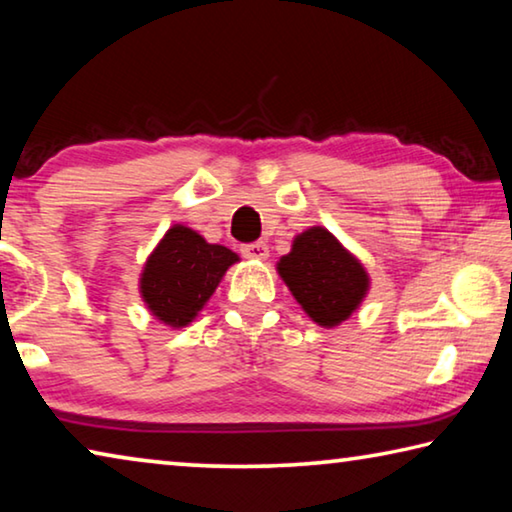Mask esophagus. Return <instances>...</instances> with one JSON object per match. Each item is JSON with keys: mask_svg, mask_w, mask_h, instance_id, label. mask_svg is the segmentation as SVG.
Masks as SVG:
<instances>
[{"mask_svg": "<svg viewBox=\"0 0 512 512\" xmlns=\"http://www.w3.org/2000/svg\"><path fill=\"white\" fill-rule=\"evenodd\" d=\"M241 255L246 259H266L268 257V246L264 241H253V244L241 246Z\"/></svg>", "mask_w": 512, "mask_h": 512, "instance_id": "obj_1", "label": "esophagus"}]
</instances>
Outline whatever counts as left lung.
<instances>
[{
    "mask_svg": "<svg viewBox=\"0 0 512 512\" xmlns=\"http://www.w3.org/2000/svg\"><path fill=\"white\" fill-rule=\"evenodd\" d=\"M277 271L302 309L323 327L348 318L368 291L363 266L325 228H311L296 237Z\"/></svg>",
    "mask_w": 512,
    "mask_h": 512,
    "instance_id": "obj_1",
    "label": "left lung"
}]
</instances>
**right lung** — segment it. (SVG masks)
<instances>
[{
    "label": "right lung",
    "mask_w": 512,
    "mask_h": 512,
    "mask_svg": "<svg viewBox=\"0 0 512 512\" xmlns=\"http://www.w3.org/2000/svg\"><path fill=\"white\" fill-rule=\"evenodd\" d=\"M237 259L225 246L207 244L194 230L173 225L144 266V302L171 327L192 323Z\"/></svg>",
    "instance_id": "right-lung-1"
}]
</instances>
